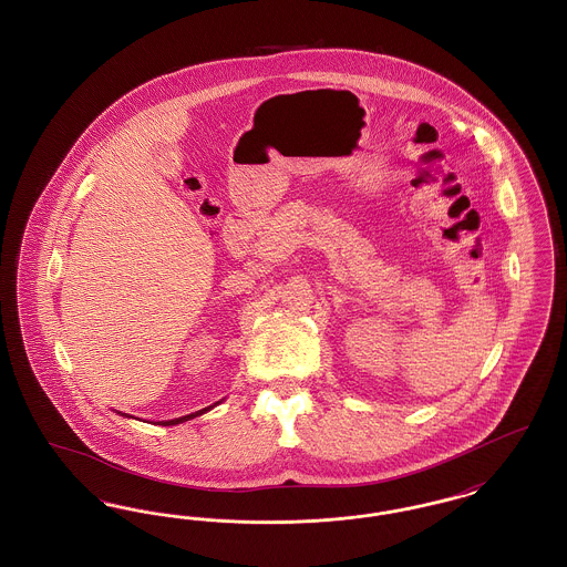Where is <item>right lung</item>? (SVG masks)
Wrapping results in <instances>:
<instances>
[{
  "label": "right lung",
  "mask_w": 567,
  "mask_h": 567,
  "mask_svg": "<svg viewBox=\"0 0 567 567\" xmlns=\"http://www.w3.org/2000/svg\"><path fill=\"white\" fill-rule=\"evenodd\" d=\"M213 408V405H210ZM210 408H204V410H199V412H193V414H187V416H181V419H174V421H165L162 425H178V423H185V421H189V419H195V416H199V414H204V412H208Z\"/></svg>",
  "instance_id": "obj_1"
}]
</instances>
